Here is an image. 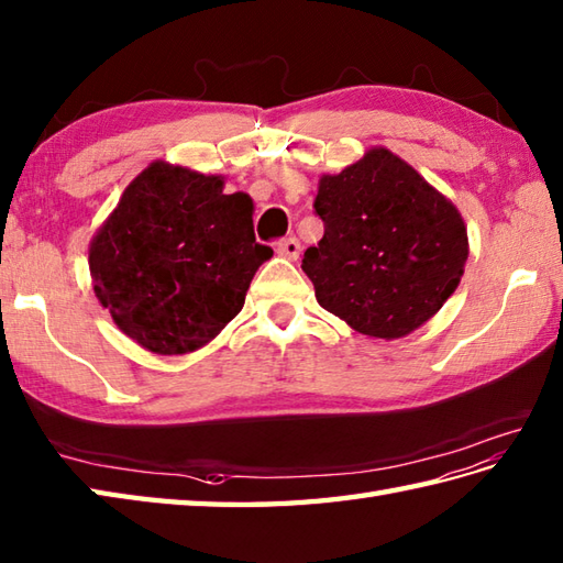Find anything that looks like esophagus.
<instances>
[{
	"label": "esophagus",
	"instance_id": "1",
	"mask_svg": "<svg viewBox=\"0 0 563 563\" xmlns=\"http://www.w3.org/2000/svg\"><path fill=\"white\" fill-rule=\"evenodd\" d=\"M277 252L282 257L286 260H298V255H301V243H298V238H284L277 243Z\"/></svg>",
	"mask_w": 563,
	"mask_h": 563
}]
</instances>
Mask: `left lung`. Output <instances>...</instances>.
<instances>
[{
    "label": "left lung",
    "mask_w": 563,
    "mask_h": 563,
    "mask_svg": "<svg viewBox=\"0 0 563 563\" xmlns=\"http://www.w3.org/2000/svg\"><path fill=\"white\" fill-rule=\"evenodd\" d=\"M313 209L325 233L301 269L318 303L362 335H408L459 286L468 257L462 216L386 147L320 179Z\"/></svg>",
    "instance_id": "8db88e82"
}]
</instances>
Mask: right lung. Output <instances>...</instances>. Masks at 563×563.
<instances>
[{
  "label": "right lung",
  "mask_w": 563,
  "mask_h": 563,
  "mask_svg": "<svg viewBox=\"0 0 563 563\" xmlns=\"http://www.w3.org/2000/svg\"><path fill=\"white\" fill-rule=\"evenodd\" d=\"M269 257L247 194H223V177L153 163L91 240L89 272L119 330L155 354H185L240 313Z\"/></svg>",
  "instance_id": "obj_1"
}]
</instances>
